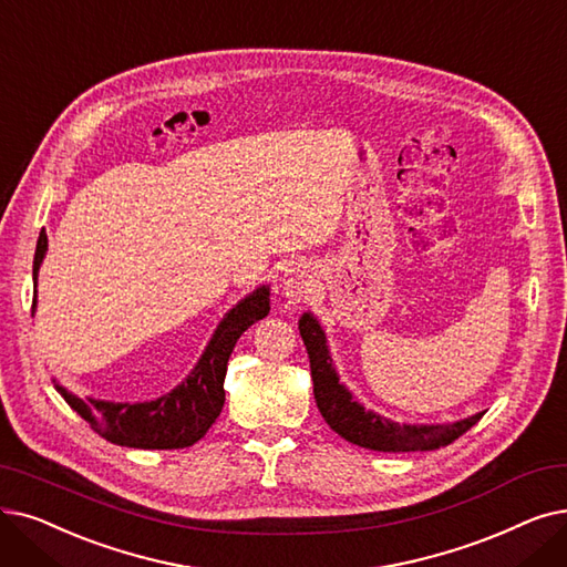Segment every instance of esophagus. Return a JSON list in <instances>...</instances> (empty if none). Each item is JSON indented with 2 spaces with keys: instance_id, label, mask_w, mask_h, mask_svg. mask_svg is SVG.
<instances>
[{
  "instance_id": "1",
  "label": "esophagus",
  "mask_w": 567,
  "mask_h": 567,
  "mask_svg": "<svg viewBox=\"0 0 567 567\" xmlns=\"http://www.w3.org/2000/svg\"><path fill=\"white\" fill-rule=\"evenodd\" d=\"M317 282H315V274L312 266H308L306 261H291L285 268L282 276V293L289 301H303L308 299L310 293L315 291Z\"/></svg>"
}]
</instances>
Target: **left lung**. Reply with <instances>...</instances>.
<instances>
[{"mask_svg":"<svg viewBox=\"0 0 567 567\" xmlns=\"http://www.w3.org/2000/svg\"><path fill=\"white\" fill-rule=\"evenodd\" d=\"M299 331L310 359L317 408L324 422L352 445L373 452H429L450 445L482 420L484 412L465 416L454 424H399L373 410H365L352 396V391L340 382L319 319L312 312H303Z\"/></svg>","mask_w":567,"mask_h":567,"instance_id":"8db88e82","label":"left lung"}]
</instances>
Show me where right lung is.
I'll return each instance as SVG.
<instances>
[{
	"label": "right lung",
	"mask_w": 567,
	"mask_h": 567,
	"mask_svg": "<svg viewBox=\"0 0 567 567\" xmlns=\"http://www.w3.org/2000/svg\"><path fill=\"white\" fill-rule=\"evenodd\" d=\"M48 250L45 231L39 234L34 252V301L37 310V280L39 268ZM270 310V289L259 285L248 297L240 299L217 324L202 359L189 375L164 396L143 403H115L102 399H79L66 391L58 380L55 389L62 399L79 412L92 431L106 437L113 445L134 450H183L202 440L225 405V375L227 361L236 340Z\"/></svg>",
	"instance_id": "add662e5"
}]
</instances>
